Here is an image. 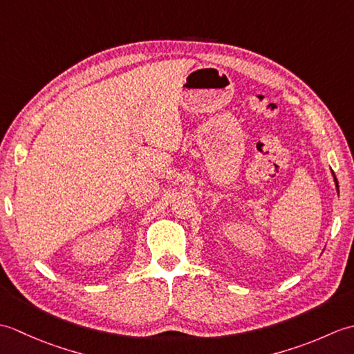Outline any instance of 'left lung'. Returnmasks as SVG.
<instances>
[{
    "mask_svg": "<svg viewBox=\"0 0 354 354\" xmlns=\"http://www.w3.org/2000/svg\"><path fill=\"white\" fill-rule=\"evenodd\" d=\"M333 176H335V173H333ZM335 183H336V187H337V189H339V185H337V179H336V176H335Z\"/></svg>",
    "mask_w": 354,
    "mask_h": 354,
    "instance_id": "1",
    "label": "left lung"
}]
</instances>
